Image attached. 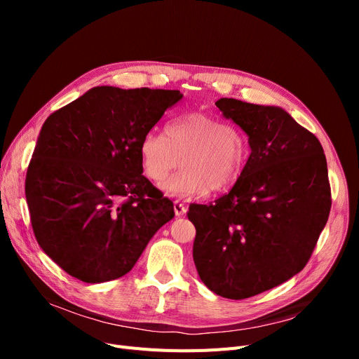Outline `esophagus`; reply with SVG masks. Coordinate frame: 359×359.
<instances>
[{
  "label": "esophagus",
  "mask_w": 359,
  "mask_h": 359,
  "mask_svg": "<svg viewBox=\"0 0 359 359\" xmlns=\"http://www.w3.org/2000/svg\"><path fill=\"white\" fill-rule=\"evenodd\" d=\"M175 214L176 217H183L186 214V206L179 201H175Z\"/></svg>",
  "instance_id": "34e87169"
}]
</instances>
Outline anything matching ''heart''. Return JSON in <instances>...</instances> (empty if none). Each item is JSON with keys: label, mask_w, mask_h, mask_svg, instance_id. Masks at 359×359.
<instances>
[{"label": "heart", "mask_w": 359, "mask_h": 359, "mask_svg": "<svg viewBox=\"0 0 359 359\" xmlns=\"http://www.w3.org/2000/svg\"><path fill=\"white\" fill-rule=\"evenodd\" d=\"M248 141L231 123L195 111L165 126V135L149 130L140 142L145 176L156 183L164 180L179 164L182 168L164 184L173 196L194 198L205 192H222L240 177L248 161Z\"/></svg>", "instance_id": "b5f03b06"}]
</instances>
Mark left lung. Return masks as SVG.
I'll return each mask as SVG.
<instances>
[{"label":"left lung","mask_w":359,"mask_h":359,"mask_svg":"<svg viewBox=\"0 0 359 359\" xmlns=\"http://www.w3.org/2000/svg\"><path fill=\"white\" fill-rule=\"evenodd\" d=\"M249 138L250 156L231 191L192 203L194 262L212 292L243 299L303 271L330 212L323 147L287 110L222 97L215 102Z\"/></svg>","instance_id":"1"}]
</instances>
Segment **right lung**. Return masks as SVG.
Returning a JSON list of instances; mask_svg holds the SVG:
<instances>
[{
	"label": "right lung",
	"mask_w": 359,
	"mask_h": 359,
	"mask_svg": "<svg viewBox=\"0 0 359 359\" xmlns=\"http://www.w3.org/2000/svg\"><path fill=\"white\" fill-rule=\"evenodd\" d=\"M180 99L179 90L100 86L43 123L26 199L37 243L71 276H123L175 217L173 202L142 176L140 142Z\"/></svg>",
	"instance_id": "1"
}]
</instances>
